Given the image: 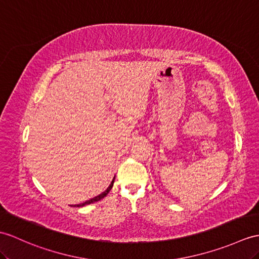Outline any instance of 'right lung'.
<instances>
[{
	"instance_id": "add662e5",
	"label": "right lung",
	"mask_w": 259,
	"mask_h": 259,
	"mask_svg": "<svg viewBox=\"0 0 259 259\" xmlns=\"http://www.w3.org/2000/svg\"><path fill=\"white\" fill-rule=\"evenodd\" d=\"M113 182H115V179L112 180V182H111V184L109 185V188H108L104 193H101V194H99L98 196H96V197H94V198H92V200H88V201H86V202H83V203H80V204H77V205H75V206H77V207H80V206H85V205H88V204H92V203H95V202H98V201H100L101 198H104L108 193H109L110 192V190L112 189V186H113Z\"/></svg>"
}]
</instances>
